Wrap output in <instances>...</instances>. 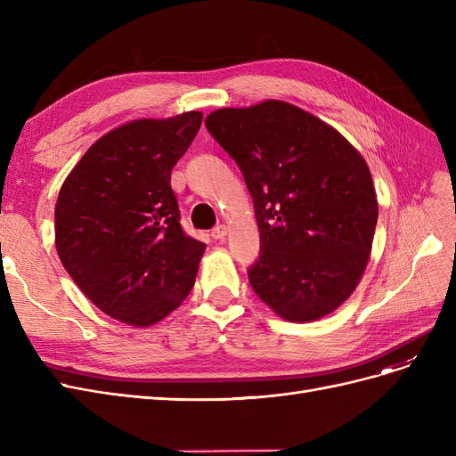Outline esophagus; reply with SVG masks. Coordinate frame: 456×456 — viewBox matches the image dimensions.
<instances>
[{"instance_id": "obj_1", "label": "esophagus", "mask_w": 456, "mask_h": 456, "mask_svg": "<svg viewBox=\"0 0 456 456\" xmlns=\"http://www.w3.org/2000/svg\"><path fill=\"white\" fill-rule=\"evenodd\" d=\"M226 233H228V226H224V224H220V226H216V228L211 230V236H213L215 240H224Z\"/></svg>"}]
</instances>
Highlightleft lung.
<instances>
[{"label":"left lung","mask_w":456,"mask_h":456,"mask_svg":"<svg viewBox=\"0 0 456 456\" xmlns=\"http://www.w3.org/2000/svg\"><path fill=\"white\" fill-rule=\"evenodd\" d=\"M205 127L238 163L255 203L253 291L287 322L335 312L362 280L379 218L363 156L283 101L215 110Z\"/></svg>","instance_id":"1"}]
</instances>
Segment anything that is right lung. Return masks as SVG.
Here are the masks:
<instances>
[{
    "label": "right lung",
    "mask_w": 456,
    "mask_h": 456,
    "mask_svg": "<svg viewBox=\"0 0 456 456\" xmlns=\"http://www.w3.org/2000/svg\"><path fill=\"white\" fill-rule=\"evenodd\" d=\"M201 119L184 112L123 123L86 151L59 191L54 245L62 266L121 323L154 325L194 287L205 243L178 223L171 171Z\"/></svg>",
    "instance_id": "right-lung-1"
}]
</instances>
